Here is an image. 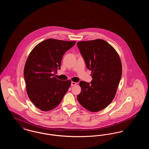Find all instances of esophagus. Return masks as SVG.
<instances>
[{"label":"esophagus","mask_w":149,"mask_h":149,"mask_svg":"<svg viewBox=\"0 0 149 149\" xmlns=\"http://www.w3.org/2000/svg\"><path fill=\"white\" fill-rule=\"evenodd\" d=\"M78 83H76V82H74V81H72L71 82V86H74V85H77Z\"/></svg>","instance_id":"esophagus-1"}]
</instances>
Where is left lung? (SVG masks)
Returning <instances> with one entry per match:
<instances>
[{"label": "left lung", "mask_w": 149, "mask_h": 149, "mask_svg": "<svg viewBox=\"0 0 149 149\" xmlns=\"http://www.w3.org/2000/svg\"><path fill=\"white\" fill-rule=\"evenodd\" d=\"M77 45L93 78L91 84L80 82L81 93L77 99L86 109L97 112L116 95L122 72L120 57L113 46L102 39L80 41Z\"/></svg>", "instance_id": "obj_1"}]
</instances>
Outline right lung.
Here are the masks:
<instances>
[{
	"instance_id": "obj_1",
	"label": "right lung",
	"mask_w": 149,
	"mask_h": 149,
	"mask_svg": "<svg viewBox=\"0 0 149 149\" xmlns=\"http://www.w3.org/2000/svg\"><path fill=\"white\" fill-rule=\"evenodd\" d=\"M75 43L49 38L37 44L30 52L24 78L29 98L40 110L56 108L70 86L71 80H60L54 75L60 69L64 54Z\"/></svg>"
}]
</instances>
